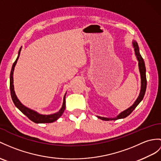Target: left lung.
<instances>
[{"instance_id":"1","label":"left lung","mask_w":161,"mask_h":161,"mask_svg":"<svg viewBox=\"0 0 161 161\" xmlns=\"http://www.w3.org/2000/svg\"><path fill=\"white\" fill-rule=\"evenodd\" d=\"M132 44L133 48H134L135 54L136 57V59L138 61L139 69V72L141 75V90H140L139 95L138 97L136 98V100H135L134 104H133L131 107L128 108L125 111L121 112L119 114L115 117H100V116L97 115V117H98L99 119L102 120L110 121V120H116L119 119L125 118V117H128L130 114V113L133 111V110H134L137 106H138V104L141 103V102H142V100H143L144 97L145 93H146V86H147L146 65H145V62L143 61V58H142V55H141L140 54L139 46H138V44H137V42L135 40H132Z\"/></svg>"}]
</instances>
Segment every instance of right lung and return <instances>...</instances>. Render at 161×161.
<instances>
[{
  "label": "right lung",
  "instance_id": "add662e5",
  "mask_svg": "<svg viewBox=\"0 0 161 161\" xmlns=\"http://www.w3.org/2000/svg\"><path fill=\"white\" fill-rule=\"evenodd\" d=\"M22 49V47L19 50L18 54V57L16 58V60L15 61L14 63V64L12 65V68H11V73H10V91H11V98H12V100L14 102V103L15 104V107H16L19 111H20L23 114H25L26 117H29V119H31L33 122L36 123V124H43V123H52L57 120L59 117L63 115L64 113L65 108V96L66 93H65V96L64 97V102H63V105L61 108V109L58 112L53 113V114H50V115H42L39 113L38 112L35 111L34 110H32L28 107H26V106L24 104H22L21 103V102L19 100L17 96L15 95V93L14 91V68L15 66L17 64V61L18 60V58L19 57V54H20V51Z\"/></svg>",
  "mask_w": 161,
  "mask_h": 161
}]
</instances>
